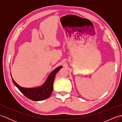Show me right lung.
Masks as SVG:
<instances>
[{"label": "right lung", "instance_id": "1", "mask_svg": "<svg viewBox=\"0 0 122 122\" xmlns=\"http://www.w3.org/2000/svg\"><path fill=\"white\" fill-rule=\"evenodd\" d=\"M62 68L60 66L54 70L49 76L45 83L42 86L35 88H24L19 86L12 79V82L19 91L25 97L34 101H42L50 97L53 90V82L56 73Z\"/></svg>", "mask_w": 122, "mask_h": 122}]
</instances>
